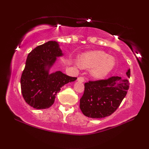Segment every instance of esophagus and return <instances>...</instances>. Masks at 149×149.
<instances>
[{
    "label": "esophagus",
    "mask_w": 149,
    "mask_h": 149,
    "mask_svg": "<svg viewBox=\"0 0 149 149\" xmlns=\"http://www.w3.org/2000/svg\"><path fill=\"white\" fill-rule=\"evenodd\" d=\"M77 81H80V82H84L85 79L83 77H79L77 78Z\"/></svg>",
    "instance_id": "1"
}]
</instances>
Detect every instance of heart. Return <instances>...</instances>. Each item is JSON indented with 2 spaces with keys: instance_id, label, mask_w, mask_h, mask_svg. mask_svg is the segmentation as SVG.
<instances>
[{
  "instance_id": "heart-1",
  "label": "heart",
  "mask_w": 149,
  "mask_h": 149,
  "mask_svg": "<svg viewBox=\"0 0 149 149\" xmlns=\"http://www.w3.org/2000/svg\"><path fill=\"white\" fill-rule=\"evenodd\" d=\"M79 66L91 70V75L95 79H102L112 72L116 64L114 58L107 53L95 50L81 55L79 59Z\"/></svg>"
}]
</instances>
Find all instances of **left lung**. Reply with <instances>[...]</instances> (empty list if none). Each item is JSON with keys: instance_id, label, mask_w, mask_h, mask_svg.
Wrapping results in <instances>:
<instances>
[{"instance_id": "1", "label": "left lung", "mask_w": 149, "mask_h": 149, "mask_svg": "<svg viewBox=\"0 0 149 149\" xmlns=\"http://www.w3.org/2000/svg\"><path fill=\"white\" fill-rule=\"evenodd\" d=\"M130 77V70L126 72ZM129 81L113 76L107 79L85 83L80 99V109L85 116L102 118L110 116L119 107L129 89Z\"/></svg>"}]
</instances>
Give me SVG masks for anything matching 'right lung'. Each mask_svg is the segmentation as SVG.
<instances>
[{"label": "right lung", "mask_w": 149, "mask_h": 149, "mask_svg": "<svg viewBox=\"0 0 149 149\" xmlns=\"http://www.w3.org/2000/svg\"><path fill=\"white\" fill-rule=\"evenodd\" d=\"M63 55L58 42L54 41L39 45L29 53L20 83L22 95L30 107L36 109L50 107L60 88L77 79L60 71L49 73L57 57Z\"/></svg>", "instance_id": "add662e5"}]
</instances>
